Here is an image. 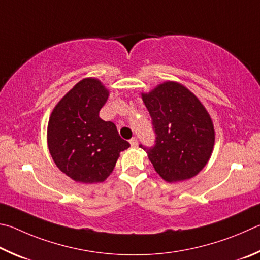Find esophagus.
I'll return each mask as SVG.
<instances>
[{
  "mask_svg": "<svg viewBox=\"0 0 260 260\" xmlns=\"http://www.w3.org/2000/svg\"><path fill=\"white\" fill-rule=\"evenodd\" d=\"M130 145H131V146H133V147L137 146V145H138V139L136 138V137L131 138V139H130Z\"/></svg>",
  "mask_w": 260,
  "mask_h": 260,
  "instance_id": "34e87169",
  "label": "esophagus"
}]
</instances>
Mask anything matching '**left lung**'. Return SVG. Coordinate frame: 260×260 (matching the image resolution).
I'll list each match as a JSON object with an SVG mask.
<instances>
[{
	"instance_id": "8db88e82",
	"label": "left lung",
	"mask_w": 260,
	"mask_h": 260,
	"mask_svg": "<svg viewBox=\"0 0 260 260\" xmlns=\"http://www.w3.org/2000/svg\"><path fill=\"white\" fill-rule=\"evenodd\" d=\"M142 98L156 137L153 147H139L146 151L154 169L168 183L197 176L215 145V129L206 107L187 88L172 81L142 93Z\"/></svg>"
}]
</instances>
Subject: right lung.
<instances>
[{
  "label": "right lung",
  "instance_id": "1",
  "mask_svg": "<svg viewBox=\"0 0 260 260\" xmlns=\"http://www.w3.org/2000/svg\"><path fill=\"white\" fill-rule=\"evenodd\" d=\"M108 90L92 77L63 95L48 123V147L56 166L73 180L102 183L112 174L120 153L130 146L116 125L99 117Z\"/></svg>",
  "mask_w": 260,
  "mask_h": 260
}]
</instances>
